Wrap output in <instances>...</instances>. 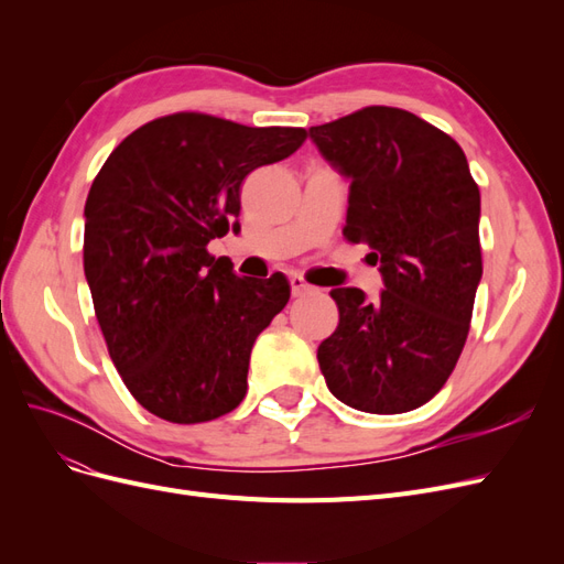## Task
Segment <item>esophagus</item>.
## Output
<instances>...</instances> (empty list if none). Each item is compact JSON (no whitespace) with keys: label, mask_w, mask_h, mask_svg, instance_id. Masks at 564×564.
<instances>
[{"label":"esophagus","mask_w":564,"mask_h":564,"mask_svg":"<svg viewBox=\"0 0 564 564\" xmlns=\"http://www.w3.org/2000/svg\"><path fill=\"white\" fill-rule=\"evenodd\" d=\"M289 284H292V294L294 296H303V294H311L313 292V286L305 282L301 275H296V272H294L292 278H289Z\"/></svg>","instance_id":"esophagus-1"}]
</instances>
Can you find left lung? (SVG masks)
I'll list each match as a JSON object with an SVG mask.
<instances>
[{"label": "left lung", "mask_w": 564, "mask_h": 564, "mask_svg": "<svg viewBox=\"0 0 564 564\" xmlns=\"http://www.w3.org/2000/svg\"><path fill=\"white\" fill-rule=\"evenodd\" d=\"M311 139L350 181L344 237L369 245L383 292L338 286V327L317 348L332 395L369 414H402L447 383L482 278L480 191L460 145L421 117L362 108Z\"/></svg>", "instance_id": "8db88e82"}]
</instances>
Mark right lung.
<instances>
[{
	"label": "right lung",
	"mask_w": 564,
	"mask_h": 564,
	"mask_svg": "<svg viewBox=\"0 0 564 564\" xmlns=\"http://www.w3.org/2000/svg\"><path fill=\"white\" fill-rule=\"evenodd\" d=\"M305 135L176 112L129 133L94 178L84 275L119 377L150 414L202 423L245 400L253 340L292 289L282 272L237 278L207 245L240 232L242 181Z\"/></svg>",
	"instance_id": "1"
}]
</instances>
